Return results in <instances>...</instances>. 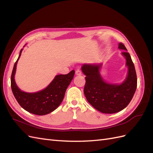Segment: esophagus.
<instances>
[{
	"label": "esophagus",
	"mask_w": 153,
	"mask_h": 153,
	"mask_svg": "<svg viewBox=\"0 0 153 153\" xmlns=\"http://www.w3.org/2000/svg\"><path fill=\"white\" fill-rule=\"evenodd\" d=\"M75 73L76 75H82V71L80 70V69H76V71H75Z\"/></svg>",
	"instance_id": "obj_1"
}]
</instances>
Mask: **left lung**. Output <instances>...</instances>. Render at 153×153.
Wrapping results in <instances>:
<instances>
[{
  "instance_id": "1",
  "label": "left lung",
  "mask_w": 153,
  "mask_h": 153,
  "mask_svg": "<svg viewBox=\"0 0 153 153\" xmlns=\"http://www.w3.org/2000/svg\"><path fill=\"white\" fill-rule=\"evenodd\" d=\"M119 48L125 50L122 55L126 60L128 68L127 77L121 84H108L103 80L100 73L101 64H85L82 66L85 75L86 99L94 108L103 114H114L126 108L137 89V74L130 55L122 43L119 44Z\"/></svg>"
}]
</instances>
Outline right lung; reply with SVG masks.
I'll return each instance as SVG.
<instances>
[{
    "instance_id": "right-lung-1",
    "label": "right lung",
    "mask_w": 153,
    "mask_h": 153,
    "mask_svg": "<svg viewBox=\"0 0 153 153\" xmlns=\"http://www.w3.org/2000/svg\"><path fill=\"white\" fill-rule=\"evenodd\" d=\"M23 48L20 50L17 61L14 65L11 76V87L18 103L27 112L35 115H43L53 112L62 101L68 85L73 80L75 71L66 75H58L50 84L42 91L29 93L21 91L16 84L15 75L16 64Z\"/></svg>"
}]
</instances>
